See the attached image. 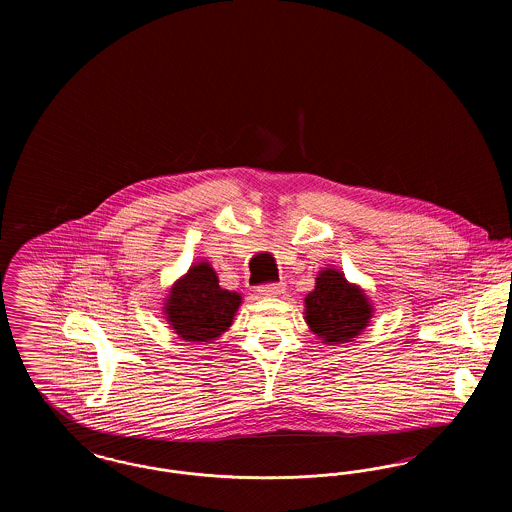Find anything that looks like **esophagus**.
Instances as JSON below:
<instances>
[{
    "instance_id": "34e87169",
    "label": "esophagus",
    "mask_w": 512,
    "mask_h": 512,
    "mask_svg": "<svg viewBox=\"0 0 512 512\" xmlns=\"http://www.w3.org/2000/svg\"><path fill=\"white\" fill-rule=\"evenodd\" d=\"M282 292H284V286H282V284H268V286L259 288V293H261L263 297H278Z\"/></svg>"
}]
</instances>
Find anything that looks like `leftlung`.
<instances>
[{
    "mask_svg": "<svg viewBox=\"0 0 512 512\" xmlns=\"http://www.w3.org/2000/svg\"><path fill=\"white\" fill-rule=\"evenodd\" d=\"M374 307L365 290L351 284L340 268L324 267L315 290L305 295V322L326 345L355 341L370 324Z\"/></svg>",
    "mask_w": 512,
    "mask_h": 512,
    "instance_id": "left-lung-1",
    "label": "left lung"
}]
</instances>
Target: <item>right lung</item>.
Here are the masks:
<instances>
[{
  "mask_svg": "<svg viewBox=\"0 0 512 512\" xmlns=\"http://www.w3.org/2000/svg\"><path fill=\"white\" fill-rule=\"evenodd\" d=\"M242 295L219 286V276L207 261H195L165 297L163 313L182 341L213 343L234 322Z\"/></svg>",
  "mask_w": 512,
  "mask_h": 512,
  "instance_id": "obj_1",
  "label": "right lung"
}]
</instances>
